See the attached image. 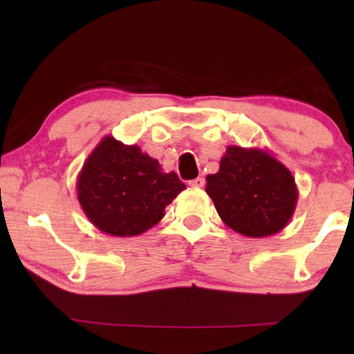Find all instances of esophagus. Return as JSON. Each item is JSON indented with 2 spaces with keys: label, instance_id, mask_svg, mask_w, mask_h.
I'll return each mask as SVG.
<instances>
[{
  "label": "esophagus",
  "instance_id": "34e87169",
  "mask_svg": "<svg viewBox=\"0 0 354 354\" xmlns=\"http://www.w3.org/2000/svg\"><path fill=\"white\" fill-rule=\"evenodd\" d=\"M188 185L193 187V188H203V187H205V178H203V177L193 178V180L188 182Z\"/></svg>",
  "mask_w": 354,
  "mask_h": 354
}]
</instances>
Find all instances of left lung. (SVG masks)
Listing matches in <instances>:
<instances>
[{"label": "left lung", "instance_id": "1", "mask_svg": "<svg viewBox=\"0 0 354 354\" xmlns=\"http://www.w3.org/2000/svg\"><path fill=\"white\" fill-rule=\"evenodd\" d=\"M206 193L222 222L251 239L279 234L298 201L293 174L269 149L236 145L227 147L219 171L206 177Z\"/></svg>", "mask_w": 354, "mask_h": 354}]
</instances>
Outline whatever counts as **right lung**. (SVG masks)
I'll list each match as a JSON object with an SVG mask.
<instances>
[{"instance_id": "1", "label": "right lung", "mask_w": 354, "mask_h": 354, "mask_svg": "<svg viewBox=\"0 0 354 354\" xmlns=\"http://www.w3.org/2000/svg\"><path fill=\"white\" fill-rule=\"evenodd\" d=\"M77 200L103 234L135 236L151 229L164 209L185 190L176 172H164L158 159L138 145L106 135L88 154L77 177Z\"/></svg>"}]
</instances>
